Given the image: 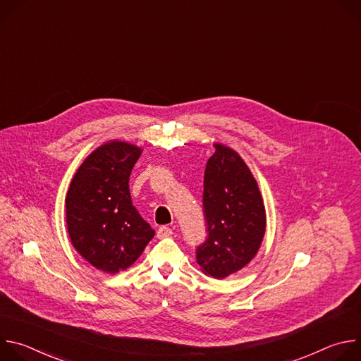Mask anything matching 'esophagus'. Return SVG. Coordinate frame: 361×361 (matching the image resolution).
Wrapping results in <instances>:
<instances>
[{
  "mask_svg": "<svg viewBox=\"0 0 361 361\" xmlns=\"http://www.w3.org/2000/svg\"><path fill=\"white\" fill-rule=\"evenodd\" d=\"M171 234H173V230L170 227H166V226L160 227L159 231H157V237L159 238H166V237H170Z\"/></svg>",
  "mask_w": 361,
  "mask_h": 361,
  "instance_id": "34e87169",
  "label": "esophagus"
}]
</instances>
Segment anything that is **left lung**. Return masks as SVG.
<instances>
[{"mask_svg":"<svg viewBox=\"0 0 361 361\" xmlns=\"http://www.w3.org/2000/svg\"><path fill=\"white\" fill-rule=\"evenodd\" d=\"M213 145L202 192L209 237L195 259L205 276L221 280L244 269L259 252L267 217L259 184L240 154L223 142Z\"/></svg>","mask_w":361,"mask_h":361,"instance_id":"8db88e82","label":"left lung"}]
</instances>
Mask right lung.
<instances>
[{
    "mask_svg": "<svg viewBox=\"0 0 361 361\" xmlns=\"http://www.w3.org/2000/svg\"><path fill=\"white\" fill-rule=\"evenodd\" d=\"M142 148L110 140L77 169L66 195V223L75 251L99 271L131 267L156 234L131 202L130 174Z\"/></svg>",
    "mask_w": 361,
    "mask_h": 361,
    "instance_id": "right-lung-1",
    "label": "right lung"
}]
</instances>
